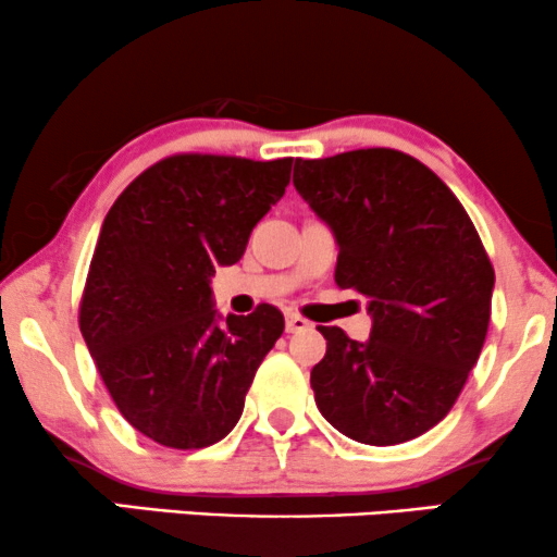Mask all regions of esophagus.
Returning a JSON list of instances; mask_svg holds the SVG:
<instances>
[{
    "label": "esophagus",
    "mask_w": 557,
    "mask_h": 557,
    "mask_svg": "<svg viewBox=\"0 0 557 557\" xmlns=\"http://www.w3.org/2000/svg\"><path fill=\"white\" fill-rule=\"evenodd\" d=\"M285 326H287V334H298V331L311 329V321H306L298 313H287L285 315Z\"/></svg>",
    "instance_id": "1"
}]
</instances>
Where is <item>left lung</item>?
Masks as SVG:
<instances>
[{
  "label": "left lung",
  "instance_id": "1",
  "mask_svg": "<svg viewBox=\"0 0 557 557\" xmlns=\"http://www.w3.org/2000/svg\"><path fill=\"white\" fill-rule=\"evenodd\" d=\"M293 185L339 244L334 280L370 298L368 342L319 326L315 406L349 440L388 447L447 417L481 355L494 267L466 208L396 149L295 159Z\"/></svg>",
  "mask_w": 557,
  "mask_h": 557
}]
</instances>
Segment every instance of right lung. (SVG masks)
Returning <instances> with one entry per match:
<instances>
[{"mask_svg":"<svg viewBox=\"0 0 557 557\" xmlns=\"http://www.w3.org/2000/svg\"><path fill=\"white\" fill-rule=\"evenodd\" d=\"M290 166L177 153L138 174L104 215L79 329L117 411L159 445L221 442L283 336L285 319L270 302L218 321L210 277L244 257Z\"/></svg>","mask_w":557,"mask_h":557,"instance_id":"obj_1","label":"right lung"}]
</instances>
